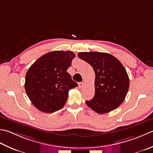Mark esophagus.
I'll use <instances>...</instances> for the list:
<instances>
[{
	"instance_id": "obj_1",
	"label": "esophagus",
	"mask_w": 153,
	"mask_h": 153,
	"mask_svg": "<svg viewBox=\"0 0 153 153\" xmlns=\"http://www.w3.org/2000/svg\"><path fill=\"white\" fill-rule=\"evenodd\" d=\"M83 85H84V82H79V83H78V86H79V88H82V87L83 86Z\"/></svg>"
}]
</instances>
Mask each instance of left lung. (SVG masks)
Masks as SVG:
<instances>
[{
  "mask_svg": "<svg viewBox=\"0 0 153 153\" xmlns=\"http://www.w3.org/2000/svg\"><path fill=\"white\" fill-rule=\"evenodd\" d=\"M77 56L90 64L95 74V95L85 101L87 105L100 114L117 108L129 88V78L123 65L108 53L79 52Z\"/></svg>",
  "mask_w": 153,
  "mask_h": 153,
  "instance_id": "1",
  "label": "left lung"
}]
</instances>
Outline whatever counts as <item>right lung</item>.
<instances>
[{
	"label": "right lung",
	"instance_id": "right-lung-1",
	"mask_svg": "<svg viewBox=\"0 0 153 153\" xmlns=\"http://www.w3.org/2000/svg\"><path fill=\"white\" fill-rule=\"evenodd\" d=\"M75 56L71 51H52L39 58L28 69L25 90L38 110L50 113L64 106L69 90L77 86L67 72Z\"/></svg>",
	"mask_w": 153,
	"mask_h": 153
}]
</instances>
